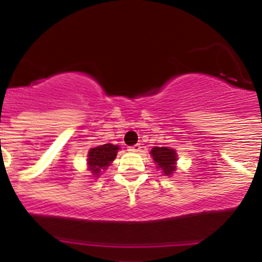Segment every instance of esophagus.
<instances>
[{
  "label": "esophagus",
  "instance_id": "34e87169",
  "mask_svg": "<svg viewBox=\"0 0 262 262\" xmlns=\"http://www.w3.org/2000/svg\"><path fill=\"white\" fill-rule=\"evenodd\" d=\"M140 144H136V145H134V147H129L128 148V151L129 152H133V154H138L139 151H140Z\"/></svg>",
  "mask_w": 262,
  "mask_h": 262
}]
</instances>
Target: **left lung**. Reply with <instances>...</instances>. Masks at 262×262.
Instances as JSON below:
<instances>
[{"mask_svg": "<svg viewBox=\"0 0 262 262\" xmlns=\"http://www.w3.org/2000/svg\"><path fill=\"white\" fill-rule=\"evenodd\" d=\"M149 155L154 159V163L156 164V168L161 170L164 176L173 174L177 169L178 155L176 149L169 147H154L149 152Z\"/></svg>", "mask_w": 262, "mask_h": 262, "instance_id": "8db88e82", "label": "left lung"}]
</instances>
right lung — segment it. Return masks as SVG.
Returning a JSON list of instances; mask_svg holds the SVG:
<instances>
[{
  "label": "right lung",
  "mask_w": 262,
  "mask_h": 262,
  "mask_svg": "<svg viewBox=\"0 0 262 262\" xmlns=\"http://www.w3.org/2000/svg\"><path fill=\"white\" fill-rule=\"evenodd\" d=\"M119 149V145L110 144V143L98 145L96 148H90L86 159L88 170H90L93 177L98 178L99 174L106 170L107 166H110V164L114 161Z\"/></svg>",
  "instance_id": "obj_1"
}]
</instances>
